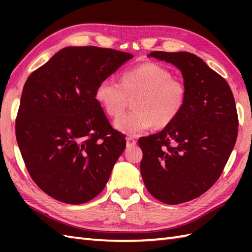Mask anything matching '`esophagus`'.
Returning a JSON list of instances; mask_svg holds the SVG:
<instances>
[{
	"instance_id": "34e87169",
	"label": "esophagus",
	"mask_w": 252,
	"mask_h": 252,
	"mask_svg": "<svg viewBox=\"0 0 252 252\" xmlns=\"http://www.w3.org/2000/svg\"><path fill=\"white\" fill-rule=\"evenodd\" d=\"M136 145V140L133 136L126 137V147H133Z\"/></svg>"
}]
</instances>
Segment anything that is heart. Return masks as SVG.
<instances>
[{
    "label": "heart",
    "instance_id": "1",
    "mask_svg": "<svg viewBox=\"0 0 252 252\" xmlns=\"http://www.w3.org/2000/svg\"><path fill=\"white\" fill-rule=\"evenodd\" d=\"M187 91L184 82L172 77L165 67L146 63L122 73L121 82L114 77L100 80L95 99L107 115L119 116L126 109L129 97L133 110L115 120V127L122 133L135 135L153 125H170L184 108Z\"/></svg>",
    "mask_w": 252,
    "mask_h": 252
}]
</instances>
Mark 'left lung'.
<instances>
[{"label":"left lung","mask_w":252,"mask_h":252,"mask_svg":"<svg viewBox=\"0 0 252 252\" xmlns=\"http://www.w3.org/2000/svg\"><path fill=\"white\" fill-rule=\"evenodd\" d=\"M148 56L178 67L187 91L181 114L162 131L138 140L147 190L159 201L179 205L220 178L236 143V105L225 79L198 56L159 51Z\"/></svg>","instance_id":"left-lung-1"}]
</instances>
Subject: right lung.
Instances as JSON below:
<instances>
[{
    "instance_id": "obj_1",
    "label": "right lung",
    "mask_w": 252,
    "mask_h": 252,
    "mask_svg": "<svg viewBox=\"0 0 252 252\" xmlns=\"http://www.w3.org/2000/svg\"><path fill=\"white\" fill-rule=\"evenodd\" d=\"M131 58L111 49L68 46L27 79L16 138L32 180L54 199L80 205L108 182L126 142L112 129L95 90Z\"/></svg>"
}]
</instances>
